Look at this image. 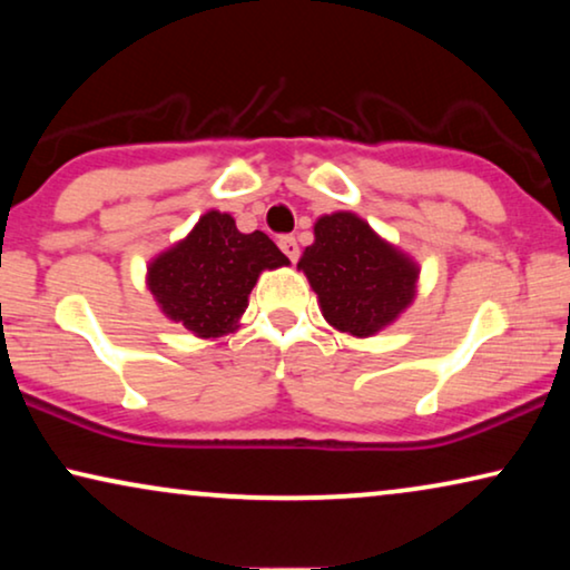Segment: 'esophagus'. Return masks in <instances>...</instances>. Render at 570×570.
Returning a JSON list of instances; mask_svg holds the SVG:
<instances>
[{
  "instance_id": "34e87169",
  "label": "esophagus",
  "mask_w": 570,
  "mask_h": 570,
  "mask_svg": "<svg viewBox=\"0 0 570 570\" xmlns=\"http://www.w3.org/2000/svg\"><path fill=\"white\" fill-rule=\"evenodd\" d=\"M279 248H283V254L287 256L291 262H298V240H295V236H283L277 240Z\"/></svg>"
}]
</instances>
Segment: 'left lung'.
Returning <instances> with one entry per match:
<instances>
[{
	"label": "left lung",
	"instance_id": "left-lung-1",
	"mask_svg": "<svg viewBox=\"0 0 570 570\" xmlns=\"http://www.w3.org/2000/svg\"><path fill=\"white\" fill-rule=\"evenodd\" d=\"M314 236L298 269L306 272L316 291L324 318L340 332L371 337L415 298V264L381 240L357 215L318 217Z\"/></svg>",
	"mask_w": 570,
	"mask_h": 570
}]
</instances>
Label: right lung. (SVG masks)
Here are the masks:
<instances>
[{"mask_svg":"<svg viewBox=\"0 0 570 570\" xmlns=\"http://www.w3.org/2000/svg\"><path fill=\"white\" fill-rule=\"evenodd\" d=\"M283 264L287 256L267 233H240L230 215L213 209L150 264L147 285L168 318L197 337H220L238 326L256 277Z\"/></svg>","mask_w":570,"mask_h":570,"instance_id":"obj_1","label":"right lung"}]
</instances>
